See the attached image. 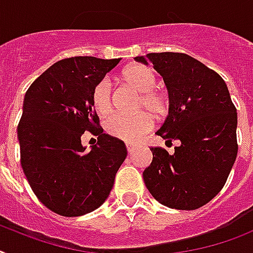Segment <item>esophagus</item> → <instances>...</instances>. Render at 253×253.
I'll return each instance as SVG.
<instances>
[{
  "label": "esophagus",
  "mask_w": 253,
  "mask_h": 253,
  "mask_svg": "<svg viewBox=\"0 0 253 253\" xmlns=\"http://www.w3.org/2000/svg\"><path fill=\"white\" fill-rule=\"evenodd\" d=\"M134 149H135V145H133V143H126V150H128L129 154L133 152V150Z\"/></svg>",
  "instance_id": "esophagus-1"
}]
</instances>
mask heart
Returning <instances> with one entry per match:
<instances>
[{"mask_svg":"<svg viewBox=\"0 0 253 253\" xmlns=\"http://www.w3.org/2000/svg\"><path fill=\"white\" fill-rule=\"evenodd\" d=\"M123 79L137 93L141 94L139 108L154 118H163L168 111V97L160 90H156L155 74L150 68L141 64L128 67L123 72ZM91 104L98 115H108L112 110L111 84L107 79L98 83L91 93ZM104 129L108 134L115 138L125 142H137L152 129V118L146 112L126 116V115H114L104 123Z\"/></svg>","mask_w":253,"mask_h":253,"instance_id":"heart-1","label":"heart"}]
</instances>
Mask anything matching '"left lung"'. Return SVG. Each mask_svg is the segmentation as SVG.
I'll use <instances>...</instances> for the list:
<instances>
[{"mask_svg": "<svg viewBox=\"0 0 253 253\" xmlns=\"http://www.w3.org/2000/svg\"><path fill=\"white\" fill-rule=\"evenodd\" d=\"M134 59L152 64L168 89V116L156 134L179 141L172 155L150 149L146 187L163 206L197 210L220 193L237 159V108L229 89L220 75L187 54L150 53Z\"/></svg>", "mask_w": 253, "mask_h": 253, "instance_id": "8db88e82", "label": "left lung"}]
</instances>
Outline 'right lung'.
Wrapping results in <instances>:
<instances>
[{"instance_id": "right-lung-1", "label": "right lung", "mask_w": 253, "mask_h": 253, "mask_svg": "<svg viewBox=\"0 0 253 253\" xmlns=\"http://www.w3.org/2000/svg\"><path fill=\"white\" fill-rule=\"evenodd\" d=\"M120 62L95 56L59 60L33 81L18 125L20 163L33 193L60 216L97 210L126 158L124 142L103 133L91 104L94 86ZM85 131L98 135L90 152Z\"/></svg>"}]
</instances>
